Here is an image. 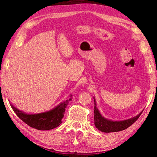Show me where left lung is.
Masks as SVG:
<instances>
[{"mask_svg": "<svg viewBox=\"0 0 157 157\" xmlns=\"http://www.w3.org/2000/svg\"><path fill=\"white\" fill-rule=\"evenodd\" d=\"M94 99V124L95 126L96 127L98 130L105 132V133H109V132H116L122 131V130L126 129L128 128L129 126L135 123L138 118H139L140 114L142 113L143 111L139 113L137 116L133 117L132 118L127 119V120L124 121H113L111 120H109L107 118H105L101 115L100 112L98 110V109L96 107V102H95V98Z\"/></svg>", "mask_w": 157, "mask_h": 157, "instance_id": "8db88e82", "label": "left lung"}]
</instances>
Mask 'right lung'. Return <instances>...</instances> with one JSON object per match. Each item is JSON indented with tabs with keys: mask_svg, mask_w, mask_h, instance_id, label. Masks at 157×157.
Returning <instances> with one entry per match:
<instances>
[{
	"mask_svg": "<svg viewBox=\"0 0 157 157\" xmlns=\"http://www.w3.org/2000/svg\"><path fill=\"white\" fill-rule=\"evenodd\" d=\"M70 100L71 98L61 102L51 110L35 114L26 113L18 109L11 103L10 104L18 118L30 127L39 130H50L56 128L62 123V120L63 118L65 109Z\"/></svg>",
	"mask_w": 157,
	"mask_h": 157,
	"instance_id": "obj_1",
	"label": "right lung"
}]
</instances>
